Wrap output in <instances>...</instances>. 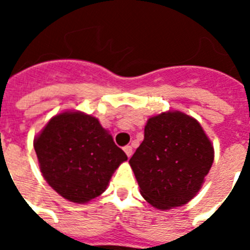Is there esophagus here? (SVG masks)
<instances>
[{"instance_id":"1","label":"esophagus","mask_w":250,"mask_h":250,"mask_svg":"<svg viewBox=\"0 0 250 250\" xmlns=\"http://www.w3.org/2000/svg\"><path fill=\"white\" fill-rule=\"evenodd\" d=\"M124 151L126 152V155H127V158H130V156L132 155V147L130 146V145H126V146L124 147Z\"/></svg>"}]
</instances>
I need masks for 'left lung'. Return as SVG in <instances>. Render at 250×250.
I'll return each instance as SVG.
<instances>
[{
  "label": "left lung",
  "instance_id": "8db88e82",
  "mask_svg": "<svg viewBox=\"0 0 250 250\" xmlns=\"http://www.w3.org/2000/svg\"><path fill=\"white\" fill-rule=\"evenodd\" d=\"M213 160V146L200 124L169 111L147 120L144 141L129 163L143 198L165 210L193 199Z\"/></svg>",
  "mask_w": 250,
  "mask_h": 250
}]
</instances>
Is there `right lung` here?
Returning a JSON list of instances; mask_svg holds the SVG:
<instances>
[{
    "instance_id": "add662e5",
    "label": "right lung",
    "mask_w": 250,
    "mask_h": 250,
    "mask_svg": "<svg viewBox=\"0 0 250 250\" xmlns=\"http://www.w3.org/2000/svg\"><path fill=\"white\" fill-rule=\"evenodd\" d=\"M34 146L46 182L74 203L103 194L112 173L127 160L98 119L81 112L51 119Z\"/></svg>"
}]
</instances>
